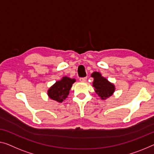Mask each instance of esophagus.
Segmentation results:
<instances>
[{
    "instance_id": "obj_1",
    "label": "esophagus",
    "mask_w": 154,
    "mask_h": 154,
    "mask_svg": "<svg viewBox=\"0 0 154 154\" xmlns=\"http://www.w3.org/2000/svg\"><path fill=\"white\" fill-rule=\"evenodd\" d=\"M86 79H87V78H86V77L80 78V79H79V81H80V82H86Z\"/></svg>"
}]
</instances>
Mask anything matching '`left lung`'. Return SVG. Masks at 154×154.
I'll list each match as a JSON object with an SVG mask.
<instances>
[{"label": "left lung", "mask_w": 154, "mask_h": 154, "mask_svg": "<svg viewBox=\"0 0 154 154\" xmlns=\"http://www.w3.org/2000/svg\"><path fill=\"white\" fill-rule=\"evenodd\" d=\"M91 77L93 78V86L95 88V93L101 99L105 100L113 95L116 86L106 78L103 77L100 72H93Z\"/></svg>", "instance_id": "8db88e82"}]
</instances>
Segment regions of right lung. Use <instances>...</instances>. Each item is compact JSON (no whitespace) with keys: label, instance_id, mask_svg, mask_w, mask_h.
Listing matches in <instances>:
<instances>
[{"label":"right lung","instance_id":"right-lung-1","mask_svg":"<svg viewBox=\"0 0 154 154\" xmlns=\"http://www.w3.org/2000/svg\"><path fill=\"white\" fill-rule=\"evenodd\" d=\"M76 82L75 79L68 77H63L61 79L57 81L48 90V95L50 99L61 103L68 97L72 84Z\"/></svg>","mask_w":154,"mask_h":154}]
</instances>
